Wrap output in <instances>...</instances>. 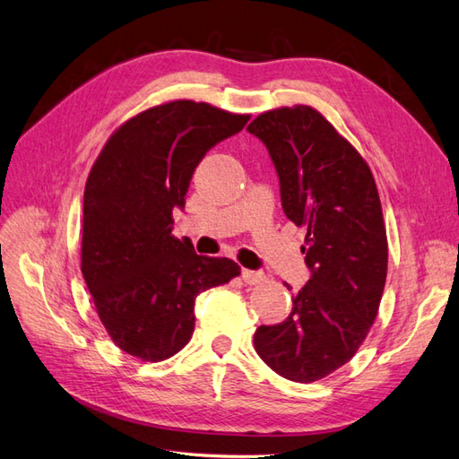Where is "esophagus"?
<instances>
[{"label":"esophagus","instance_id":"1","mask_svg":"<svg viewBox=\"0 0 459 459\" xmlns=\"http://www.w3.org/2000/svg\"><path fill=\"white\" fill-rule=\"evenodd\" d=\"M242 279L246 285H257V283H262L265 275L262 272H252V269H242Z\"/></svg>","mask_w":459,"mask_h":459}]
</instances>
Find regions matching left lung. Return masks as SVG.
I'll return each instance as SVG.
<instances>
[{"instance_id":"1","label":"left lung","mask_w":459,"mask_h":459,"mask_svg":"<svg viewBox=\"0 0 459 459\" xmlns=\"http://www.w3.org/2000/svg\"><path fill=\"white\" fill-rule=\"evenodd\" d=\"M248 132L272 155L285 215L307 229L312 272L289 318L257 327L254 345L283 378L310 384L355 357L378 316L387 273L378 187L360 152L307 104L267 110Z\"/></svg>"}]
</instances>
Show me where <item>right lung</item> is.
I'll return each instance as SVG.
<instances>
[{"label": "right lung", "instance_id": "1", "mask_svg": "<svg viewBox=\"0 0 459 459\" xmlns=\"http://www.w3.org/2000/svg\"><path fill=\"white\" fill-rule=\"evenodd\" d=\"M250 120L207 102L170 100L129 117L104 143L83 195L81 272L102 325L127 355L170 359L192 339L195 297L240 275L172 234L205 152Z\"/></svg>", "mask_w": 459, "mask_h": 459}]
</instances>
